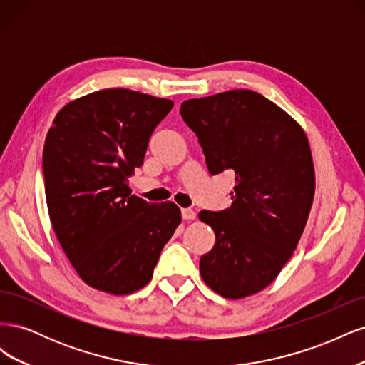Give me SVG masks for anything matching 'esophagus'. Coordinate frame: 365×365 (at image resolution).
I'll return each instance as SVG.
<instances>
[{
	"mask_svg": "<svg viewBox=\"0 0 365 365\" xmlns=\"http://www.w3.org/2000/svg\"><path fill=\"white\" fill-rule=\"evenodd\" d=\"M181 215H182V219H184V220H193V219L196 217V213L193 212L192 208H182Z\"/></svg>",
	"mask_w": 365,
	"mask_h": 365,
	"instance_id": "obj_1",
	"label": "esophagus"
}]
</instances>
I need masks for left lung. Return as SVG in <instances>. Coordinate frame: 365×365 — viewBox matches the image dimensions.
<instances>
[{"label":"left lung","mask_w":365,"mask_h":365,"mask_svg":"<svg viewBox=\"0 0 365 365\" xmlns=\"http://www.w3.org/2000/svg\"><path fill=\"white\" fill-rule=\"evenodd\" d=\"M181 117L197 137L212 175L235 172L230 208L202 210L215 231L200 272L210 289L239 300L269 286L302 239L315 195V169L304 129L250 90L190 98Z\"/></svg>","instance_id":"left-lung-1"}]
</instances>
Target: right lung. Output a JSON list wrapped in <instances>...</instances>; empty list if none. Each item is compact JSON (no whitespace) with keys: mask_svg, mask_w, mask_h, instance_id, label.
Listing matches in <instances>:
<instances>
[{"mask_svg":"<svg viewBox=\"0 0 365 365\" xmlns=\"http://www.w3.org/2000/svg\"><path fill=\"white\" fill-rule=\"evenodd\" d=\"M173 102L125 88L76 98L54 117L42 153L51 225L77 275L114 295L146 286L181 224L168 201L130 195L149 137Z\"/></svg>","mask_w":365,"mask_h":365,"instance_id":"obj_1","label":"right lung"}]
</instances>
